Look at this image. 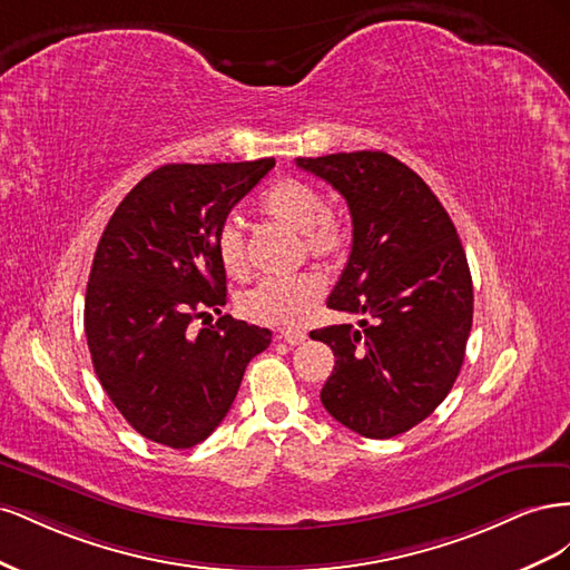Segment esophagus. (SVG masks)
I'll return each instance as SVG.
<instances>
[{"label": "esophagus", "instance_id": "obj_1", "mask_svg": "<svg viewBox=\"0 0 570 570\" xmlns=\"http://www.w3.org/2000/svg\"><path fill=\"white\" fill-rule=\"evenodd\" d=\"M278 337L285 340L289 347H297V344H302L306 340V333L304 331H281Z\"/></svg>", "mask_w": 570, "mask_h": 570}]
</instances>
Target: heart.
Instances as JSON below:
<instances>
[{
	"mask_svg": "<svg viewBox=\"0 0 570 570\" xmlns=\"http://www.w3.org/2000/svg\"><path fill=\"white\" fill-rule=\"evenodd\" d=\"M264 216L302 235L304 249L314 258H335L350 243V230L331 216V204L316 187L299 180L273 185L262 199ZM216 254L230 278L249 273L243 228L226 220L216 233ZM323 283L314 273L283 281H264L239 297V312L256 323L295 325L323 299Z\"/></svg>",
	"mask_w": 570,
	"mask_h": 570,
	"instance_id": "obj_1",
	"label": "heart"
}]
</instances>
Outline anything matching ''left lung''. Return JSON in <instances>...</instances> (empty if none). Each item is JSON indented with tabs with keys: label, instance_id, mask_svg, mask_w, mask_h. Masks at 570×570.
Wrapping results in <instances>:
<instances>
[{
	"label": "left lung",
	"instance_id": "left-lung-1",
	"mask_svg": "<svg viewBox=\"0 0 570 570\" xmlns=\"http://www.w3.org/2000/svg\"><path fill=\"white\" fill-rule=\"evenodd\" d=\"M297 166L347 199L354 228L327 306L361 321L312 331L335 354L321 402L358 435H402L444 402L463 364L473 281L461 239L433 189L385 151Z\"/></svg>",
	"mask_w": 570,
	"mask_h": 570
}]
</instances>
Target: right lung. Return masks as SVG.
I'll return each mask as SVG.
<instances>
[{"mask_svg": "<svg viewBox=\"0 0 570 570\" xmlns=\"http://www.w3.org/2000/svg\"><path fill=\"white\" fill-rule=\"evenodd\" d=\"M275 166L166 164L137 183L95 252L85 335L101 387L142 438L189 450L226 419L268 327L220 316L226 268L216 233Z\"/></svg>", "mask_w": 570, "mask_h": 570, "instance_id": "1", "label": "right lung"}]
</instances>
